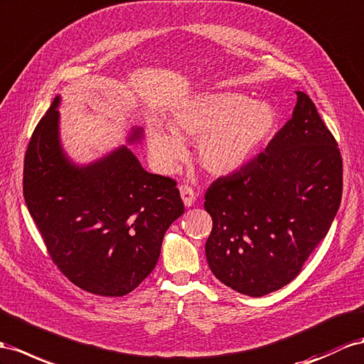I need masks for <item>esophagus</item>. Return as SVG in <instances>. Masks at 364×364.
Masks as SVG:
<instances>
[{
    "label": "esophagus",
    "mask_w": 364,
    "mask_h": 364,
    "mask_svg": "<svg viewBox=\"0 0 364 364\" xmlns=\"http://www.w3.org/2000/svg\"><path fill=\"white\" fill-rule=\"evenodd\" d=\"M180 193H181V198H183L184 206H188V208L193 206L195 200H197V195H195V192H193V189L191 188V186L181 184L180 186Z\"/></svg>",
    "instance_id": "esophagus-1"
}]
</instances>
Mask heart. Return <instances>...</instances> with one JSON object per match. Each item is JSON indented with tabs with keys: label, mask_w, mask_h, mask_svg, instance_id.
<instances>
[{
	"label": "heart",
	"mask_w": 364,
	"mask_h": 364,
	"mask_svg": "<svg viewBox=\"0 0 364 364\" xmlns=\"http://www.w3.org/2000/svg\"><path fill=\"white\" fill-rule=\"evenodd\" d=\"M278 117L264 101L245 93L218 92L186 101L173 110L169 129L149 130V151L161 171L171 172L186 158L181 139L198 143V160L213 175L240 171L275 132Z\"/></svg>",
	"instance_id": "1"
}]
</instances>
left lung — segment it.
Segmentation results:
<instances>
[{"mask_svg":"<svg viewBox=\"0 0 364 364\" xmlns=\"http://www.w3.org/2000/svg\"><path fill=\"white\" fill-rule=\"evenodd\" d=\"M341 192L337 141L298 90L292 118L266 151L204 195L213 221L206 241L210 271L249 296L289 284L328 234Z\"/></svg>","mask_w":364,"mask_h":364,"instance_id":"8db88e82","label":"left lung"}]
</instances>
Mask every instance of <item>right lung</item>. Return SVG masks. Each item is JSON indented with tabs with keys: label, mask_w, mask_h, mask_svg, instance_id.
Wrapping results in <instances>:
<instances>
[{
	"label": "right lung",
	"mask_w": 364,
	"mask_h": 364,
	"mask_svg": "<svg viewBox=\"0 0 364 364\" xmlns=\"http://www.w3.org/2000/svg\"><path fill=\"white\" fill-rule=\"evenodd\" d=\"M61 97L36 124L24 158L23 192L60 271L82 291L123 296L154 271L166 230L184 204L169 176L149 173L127 146L73 163L60 138ZM134 127L127 143H139Z\"/></svg>",
	"instance_id": "1"
}]
</instances>
